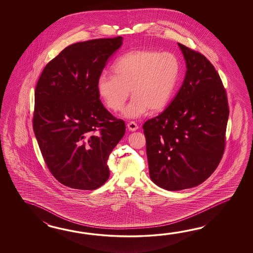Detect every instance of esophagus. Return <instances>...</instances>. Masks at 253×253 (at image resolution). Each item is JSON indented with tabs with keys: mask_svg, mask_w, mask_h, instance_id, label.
<instances>
[{
	"mask_svg": "<svg viewBox=\"0 0 253 253\" xmlns=\"http://www.w3.org/2000/svg\"><path fill=\"white\" fill-rule=\"evenodd\" d=\"M127 128H128L130 131H135V130L138 129V126L132 121V122H129L128 124H127Z\"/></svg>",
	"mask_w": 253,
	"mask_h": 253,
	"instance_id": "34e87169",
	"label": "esophagus"
}]
</instances>
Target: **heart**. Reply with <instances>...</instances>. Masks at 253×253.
<instances>
[{"label":"heart","instance_id":"heart-1","mask_svg":"<svg viewBox=\"0 0 253 253\" xmlns=\"http://www.w3.org/2000/svg\"><path fill=\"white\" fill-rule=\"evenodd\" d=\"M115 75L103 73L97 81V92L108 108L120 111L129 96H133L123 116L137 119L148 111L166 108L176 86L180 65L172 53L134 50L115 63Z\"/></svg>","mask_w":253,"mask_h":253}]
</instances>
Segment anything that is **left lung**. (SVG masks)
<instances>
[{
  "label": "left lung",
  "instance_id": "left-lung-1",
  "mask_svg": "<svg viewBox=\"0 0 253 253\" xmlns=\"http://www.w3.org/2000/svg\"><path fill=\"white\" fill-rule=\"evenodd\" d=\"M185 59L183 85L168 108L143 126L151 180L168 191L204 183L220 163L229 107L214 67L177 43Z\"/></svg>",
  "mask_w": 253,
  "mask_h": 253
}]
</instances>
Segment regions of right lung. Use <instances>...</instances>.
Instances as JSON below:
<instances>
[{"label":"right lung","instance_id":"1","mask_svg":"<svg viewBox=\"0 0 253 253\" xmlns=\"http://www.w3.org/2000/svg\"><path fill=\"white\" fill-rule=\"evenodd\" d=\"M122 43V37L74 43L39 79L33 130L49 171L70 188L106 183L108 156L124 136V121L108 112L97 92L103 69Z\"/></svg>","mask_w":253,"mask_h":253}]
</instances>
